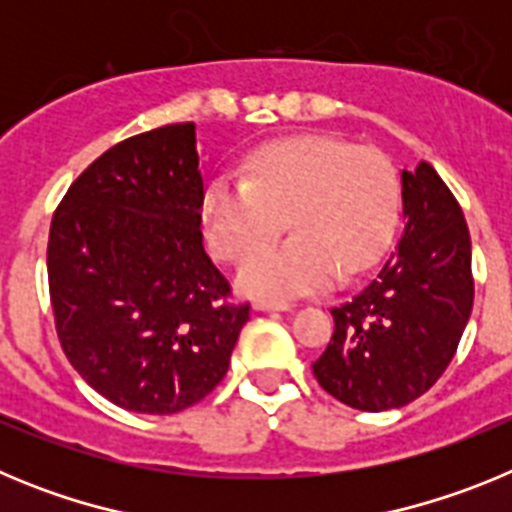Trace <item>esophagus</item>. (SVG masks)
<instances>
[{"instance_id":"34e87169","label":"esophagus","mask_w":512,"mask_h":512,"mask_svg":"<svg viewBox=\"0 0 512 512\" xmlns=\"http://www.w3.org/2000/svg\"><path fill=\"white\" fill-rule=\"evenodd\" d=\"M253 310H259V312H287V310H292V305H287V302L256 300V302H253Z\"/></svg>"}]
</instances>
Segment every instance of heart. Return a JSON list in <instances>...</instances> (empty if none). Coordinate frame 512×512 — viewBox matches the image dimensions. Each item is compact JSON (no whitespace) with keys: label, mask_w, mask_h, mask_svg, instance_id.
Wrapping results in <instances>:
<instances>
[{"label":"heart","mask_w":512,"mask_h":512,"mask_svg":"<svg viewBox=\"0 0 512 512\" xmlns=\"http://www.w3.org/2000/svg\"><path fill=\"white\" fill-rule=\"evenodd\" d=\"M400 212L392 164L374 148L330 135H292L248 156L243 182L217 176L202 192V220L212 251L247 259L287 222L296 235L243 264L248 295L295 300L369 269L390 246Z\"/></svg>","instance_id":"b5f03b06"}]
</instances>
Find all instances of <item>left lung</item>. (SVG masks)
Instances as JSON below:
<instances>
[{
  "instance_id": "8db88e82",
  "label": "left lung",
  "mask_w": 512,
  "mask_h": 512,
  "mask_svg": "<svg viewBox=\"0 0 512 512\" xmlns=\"http://www.w3.org/2000/svg\"><path fill=\"white\" fill-rule=\"evenodd\" d=\"M400 184V243L359 295L330 310L336 330L312 364L328 395L364 413L431 390L472 315V241L459 202L425 161Z\"/></svg>"
}]
</instances>
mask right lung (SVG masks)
<instances>
[{"mask_svg":"<svg viewBox=\"0 0 512 512\" xmlns=\"http://www.w3.org/2000/svg\"><path fill=\"white\" fill-rule=\"evenodd\" d=\"M194 122L122 140L58 205L48 287L63 354L130 413L171 415L210 395L248 320L202 246Z\"/></svg>","mask_w":512,"mask_h":512,"instance_id":"right-lung-1","label":"right lung"}]
</instances>
